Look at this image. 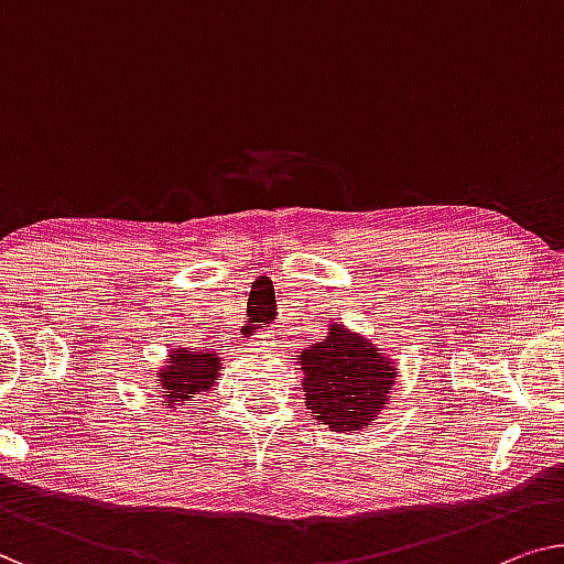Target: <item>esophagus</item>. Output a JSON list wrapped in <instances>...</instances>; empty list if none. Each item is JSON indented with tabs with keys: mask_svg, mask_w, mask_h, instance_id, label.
I'll return each mask as SVG.
<instances>
[{
	"mask_svg": "<svg viewBox=\"0 0 564 564\" xmlns=\"http://www.w3.org/2000/svg\"><path fill=\"white\" fill-rule=\"evenodd\" d=\"M273 336L271 334H258L253 341L248 344V347H253V351H265V349H271L273 347Z\"/></svg>",
	"mask_w": 564,
	"mask_h": 564,
	"instance_id": "1",
	"label": "esophagus"
}]
</instances>
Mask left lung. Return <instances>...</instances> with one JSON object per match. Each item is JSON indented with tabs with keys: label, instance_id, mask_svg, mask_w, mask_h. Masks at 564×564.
Masks as SVG:
<instances>
[{
	"label": "left lung",
	"instance_id": "8db88e82",
	"mask_svg": "<svg viewBox=\"0 0 564 564\" xmlns=\"http://www.w3.org/2000/svg\"><path fill=\"white\" fill-rule=\"evenodd\" d=\"M304 369V400L318 425L359 431L384 410L394 384V362L380 347L332 324L326 339L299 351Z\"/></svg>",
	"mask_w": 564,
	"mask_h": 564
}]
</instances>
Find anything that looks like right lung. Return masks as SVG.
<instances>
[{"label":"right lung","mask_w":564,"mask_h":564,"mask_svg":"<svg viewBox=\"0 0 564 564\" xmlns=\"http://www.w3.org/2000/svg\"><path fill=\"white\" fill-rule=\"evenodd\" d=\"M220 362L217 351L209 349H174L170 362L159 367V382L154 390L170 402V408L184 405V402L215 388V380L220 377ZM156 394V398H159ZM202 410V408H199Z\"/></svg>","instance_id":"right-lung-1"}]
</instances>
